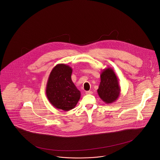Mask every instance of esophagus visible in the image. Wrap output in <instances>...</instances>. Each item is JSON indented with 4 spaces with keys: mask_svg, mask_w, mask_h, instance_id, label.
Segmentation results:
<instances>
[{
    "mask_svg": "<svg viewBox=\"0 0 160 160\" xmlns=\"http://www.w3.org/2000/svg\"><path fill=\"white\" fill-rule=\"evenodd\" d=\"M86 94H92V92L91 91H86Z\"/></svg>",
    "mask_w": 160,
    "mask_h": 160,
    "instance_id": "esophagus-1",
    "label": "esophagus"
}]
</instances>
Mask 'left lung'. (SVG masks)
<instances>
[{
    "label": "left lung",
    "instance_id": "8db88e82",
    "mask_svg": "<svg viewBox=\"0 0 160 160\" xmlns=\"http://www.w3.org/2000/svg\"><path fill=\"white\" fill-rule=\"evenodd\" d=\"M100 79L98 94L104 103H112L118 98L121 92L118 80L112 68L108 67L104 69L101 72Z\"/></svg>",
    "mask_w": 160,
    "mask_h": 160
}]
</instances>
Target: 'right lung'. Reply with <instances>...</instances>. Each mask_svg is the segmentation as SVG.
<instances>
[{
    "label": "right lung",
    "instance_id": "add662e5",
    "mask_svg": "<svg viewBox=\"0 0 160 160\" xmlns=\"http://www.w3.org/2000/svg\"><path fill=\"white\" fill-rule=\"evenodd\" d=\"M72 69L65 64H57L48 79L46 94L50 103L58 109L68 111L74 109L81 96L72 81Z\"/></svg>",
    "mask_w": 160,
    "mask_h": 160
}]
</instances>
